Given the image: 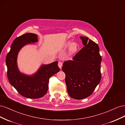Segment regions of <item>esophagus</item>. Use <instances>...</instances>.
<instances>
[{
  "label": "esophagus",
  "instance_id": "esophagus-1",
  "mask_svg": "<svg viewBox=\"0 0 125 125\" xmlns=\"http://www.w3.org/2000/svg\"><path fill=\"white\" fill-rule=\"evenodd\" d=\"M58 67H59V68H60V69H61V68H62V62H58Z\"/></svg>",
  "mask_w": 125,
  "mask_h": 125
}]
</instances>
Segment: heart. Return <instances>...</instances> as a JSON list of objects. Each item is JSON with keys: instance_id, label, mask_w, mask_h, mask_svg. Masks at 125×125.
<instances>
[{"instance_id": "heart-1", "label": "heart", "mask_w": 125, "mask_h": 125, "mask_svg": "<svg viewBox=\"0 0 125 125\" xmlns=\"http://www.w3.org/2000/svg\"><path fill=\"white\" fill-rule=\"evenodd\" d=\"M70 45L68 50V54L70 55L75 54L79 50V45L76 43H73L71 44V42H68L66 44V46H69Z\"/></svg>"}]
</instances>
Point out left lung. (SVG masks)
Returning a JSON list of instances; mask_svg holds the SVG:
<instances>
[{"mask_svg": "<svg viewBox=\"0 0 125 125\" xmlns=\"http://www.w3.org/2000/svg\"><path fill=\"white\" fill-rule=\"evenodd\" d=\"M84 47L73 60L65 62L62 70L69 95L76 100L91 95L101 79V62L98 45L88 37L81 36Z\"/></svg>", "mask_w": 125, "mask_h": 125, "instance_id": "8db88e82", "label": "left lung"}]
</instances>
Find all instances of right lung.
I'll return each instance as SVG.
<instances>
[{
  "mask_svg": "<svg viewBox=\"0 0 125 125\" xmlns=\"http://www.w3.org/2000/svg\"><path fill=\"white\" fill-rule=\"evenodd\" d=\"M38 41L35 34L28 33L18 37L11 44L6 56L7 77L10 83L22 96L29 99H39L47 93L49 79L60 70L58 62L43 65L35 73L31 75L20 73L17 65L19 52L26 44Z\"/></svg>",
  "mask_w": 125,
  "mask_h": 125,
  "instance_id": "1",
  "label": "right lung"
}]
</instances>
